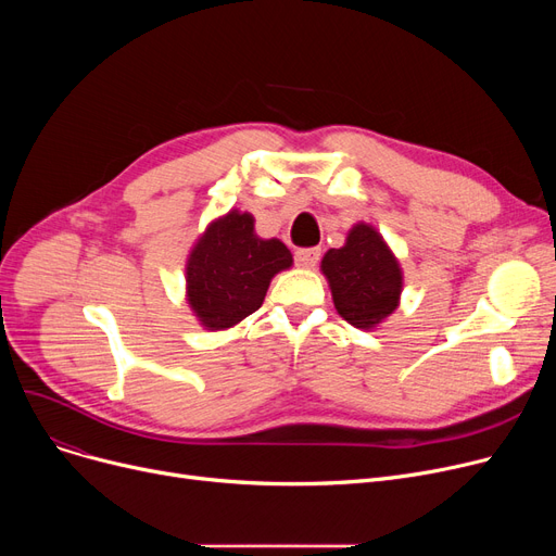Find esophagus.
Wrapping results in <instances>:
<instances>
[{"mask_svg":"<svg viewBox=\"0 0 556 556\" xmlns=\"http://www.w3.org/2000/svg\"><path fill=\"white\" fill-rule=\"evenodd\" d=\"M319 256H323V252H319L317 248H302L295 252V261L302 268H315Z\"/></svg>","mask_w":556,"mask_h":556,"instance_id":"esophagus-1","label":"esophagus"}]
</instances>
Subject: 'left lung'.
<instances>
[{
    "mask_svg": "<svg viewBox=\"0 0 556 556\" xmlns=\"http://www.w3.org/2000/svg\"><path fill=\"white\" fill-rule=\"evenodd\" d=\"M329 281L340 317L349 325L371 331L399 308L403 270L399 258L367 223H356L342 248H331L319 266Z\"/></svg>",
    "mask_w": 556,
    "mask_h": 556,
    "instance_id": "left-lung-1",
    "label": "left lung"
}]
</instances>
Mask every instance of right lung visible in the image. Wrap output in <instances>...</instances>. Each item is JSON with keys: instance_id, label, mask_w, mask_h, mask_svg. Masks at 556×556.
<instances>
[{"instance_id": "right-lung-1", "label": "right lung", "mask_w": 556, "mask_h": 556, "mask_svg": "<svg viewBox=\"0 0 556 556\" xmlns=\"http://www.w3.org/2000/svg\"><path fill=\"white\" fill-rule=\"evenodd\" d=\"M293 266L279 239H261L254 216L229 210L204 229L187 256V302L207 331H225L261 308L275 275Z\"/></svg>"}]
</instances>
